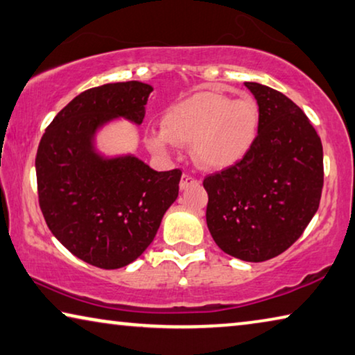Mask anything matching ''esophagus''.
<instances>
[{"instance_id": "obj_1", "label": "esophagus", "mask_w": 355, "mask_h": 355, "mask_svg": "<svg viewBox=\"0 0 355 355\" xmlns=\"http://www.w3.org/2000/svg\"><path fill=\"white\" fill-rule=\"evenodd\" d=\"M198 184H200L198 179L193 178L192 174L185 173L184 176H182V179H181V182H179V187H181V190H185V189L193 187V185H198Z\"/></svg>"}]
</instances>
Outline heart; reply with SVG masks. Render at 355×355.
Wrapping results in <instances>:
<instances>
[{
	"mask_svg": "<svg viewBox=\"0 0 355 355\" xmlns=\"http://www.w3.org/2000/svg\"><path fill=\"white\" fill-rule=\"evenodd\" d=\"M163 132H149L147 147L165 155L173 144L192 146L198 165L209 170L232 166L248 154L259 128V107L249 98L232 100L201 92L168 109Z\"/></svg>",
	"mask_w": 355,
	"mask_h": 355,
	"instance_id": "1",
	"label": "heart"
}]
</instances>
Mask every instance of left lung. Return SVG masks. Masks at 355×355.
<instances>
[{
	"instance_id": "left-lung-1",
	"label": "left lung",
	"mask_w": 355,
	"mask_h": 355,
	"mask_svg": "<svg viewBox=\"0 0 355 355\" xmlns=\"http://www.w3.org/2000/svg\"><path fill=\"white\" fill-rule=\"evenodd\" d=\"M246 87L259 105V132L241 160L203 179L206 222L223 252L265 261L291 248L318 211L324 150L295 103L271 87Z\"/></svg>"
}]
</instances>
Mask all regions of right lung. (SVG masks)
I'll use <instances>...</instances> for the list:
<instances>
[{
	"label": "right lung",
	"instance_id": "obj_1",
	"mask_svg": "<svg viewBox=\"0 0 355 355\" xmlns=\"http://www.w3.org/2000/svg\"><path fill=\"white\" fill-rule=\"evenodd\" d=\"M150 92L138 80L85 90L57 114L37 147L47 227L71 254L103 270L138 259L179 193V168L159 173L136 157L103 160L92 150V135L109 119L143 122Z\"/></svg>",
	"mask_w": 355,
	"mask_h": 355
}]
</instances>
